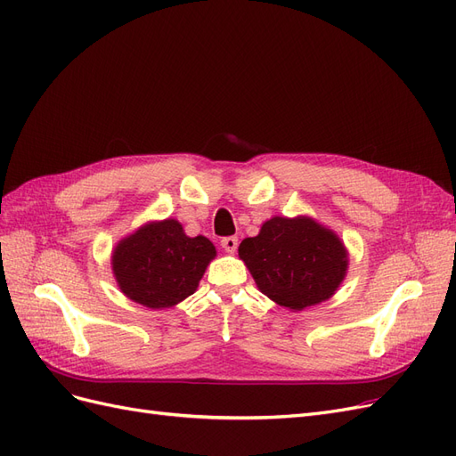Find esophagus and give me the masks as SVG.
I'll return each mask as SVG.
<instances>
[{"label":"esophagus","mask_w":456,"mask_h":456,"mask_svg":"<svg viewBox=\"0 0 456 456\" xmlns=\"http://www.w3.org/2000/svg\"><path fill=\"white\" fill-rule=\"evenodd\" d=\"M220 245H223V249H224L226 253H236V249H238V238H236V236L223 238V241H220Z\"/></svg>","instance_id":"esophagus-1"}]
</instances>
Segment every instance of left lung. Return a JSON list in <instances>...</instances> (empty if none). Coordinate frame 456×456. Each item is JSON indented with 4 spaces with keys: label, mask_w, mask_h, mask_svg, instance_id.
I'll return each instance as SVG.
<instances>
[{
    "label": "left lung",
    "mask_w": 456,
    "mask_h": 456,
    "mask_svg": "<svg viewBox=\"0 0 456 456\" xmlns=\"http://www.w3.org/2000/svg\"><path fill=\"white\" fill-rule=\"evenodd\" d=\"M238 251L260 291L289 310L327 300L348 268L342 241L308 216H273Z\"/></svg>",
    "instance_id": "left-lung-1"
}]
</instances>
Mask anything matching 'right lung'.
Masks as SVG:
<instances>
[{
    "label": "right lung",
    "mask_w": 456,
    "mask_h": 456,
    "mask_svg": "<svg viewBox=\"0 0 456 456\" xmlns=\"http://www.w3.org/2000/svg\"><path fill=\"white\" fill-rule=\"evenodd\" d=\"M215 245L188 238L181 223L163 220L136 230L114 251L112 268L118 285L131 300L148 308H167L196 291Z\"/></svg>",
    "instance_id": "right-lung-1"
}]
</instances>
